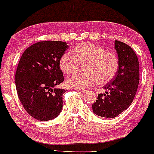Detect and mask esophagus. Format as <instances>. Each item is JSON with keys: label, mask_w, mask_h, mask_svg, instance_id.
<instances>
[{"label": "esophagus", "mask_w": 154, "mask_h": 154, "mask_svg": "<svg viewBox=\"0 0 154 154\" xmlns=\"http://www.w3.org/2000/svg\"><path fill=\"white\" fill-rule=\"evenodd\" d=\"M75 90L78 91H79V92H86V90H85V89H80L75 88Z\"/></svg>", "instance_id": "obj_1"}]
</instances>
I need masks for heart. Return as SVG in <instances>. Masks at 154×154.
Here are the masks:
<instances>
[{
    "label": "heart",
    "mask_w": 154,
    "mask_h": 154,
    "mask_svg": "<svg viewBox=\"0 0 154 154\" xmlns=\"http://www.w3.org/2000/svg\"><path fill=\"white\" fill-rule=\"evenodd\" d=\"M72 55L65 53L60 57L59 66L63 73L72 76L84 65L85 73L69 79L67 85L77 89H85L95 84L105 85L115 77L119 69L118 56L106 51L102 46L87 42L77 45L72 50Z\"/></svg>",
    "instance_id": "b5f03b06"
}]
</instances>
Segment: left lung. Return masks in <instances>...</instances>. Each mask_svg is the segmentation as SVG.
Returning a JSON list of instances; mask_svg holds the SVG:
<instances>
[{
    "mask_svg": "<svg viewBox=\"0 0 154 154\" xmlns=\"http://www.w3.org/2000/svg\"><path fill=\"white\" fill-rule=\"evenodd\" d=\"M119 69L111 82L104 86V94H99L92 104L93 112L105 118H114L127 109L133 102L139 82V64L131 47L115 40Z\"/></svg>",
    "mask_w": 154,
    "mask_h": 154,
    "instance_id": "8db88e82",
    "label": "left lung"
}]
</instances>
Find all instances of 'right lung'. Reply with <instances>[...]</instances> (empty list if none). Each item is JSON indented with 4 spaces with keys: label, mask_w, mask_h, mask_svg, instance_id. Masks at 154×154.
<instances>
[{
    "label": "right lung",
    "mask_w": 154,
    "mask_h": 154,
    "mask_svg": "<svg viewBox=\"0 0 154 154\" xmlns=\"http://www.w3.org/2000/svg\"><path fill=\"white\" fill-rule=\"evenodd\" d=\"M67 44L52 40L39 42L27 48L21 56L15 73V87L23 107L35 119H53L63 108L66 90L56 86L64 81L59 62L69 48Z\"/></svg>",
    "instance_id": "1"
}]
</instances>
